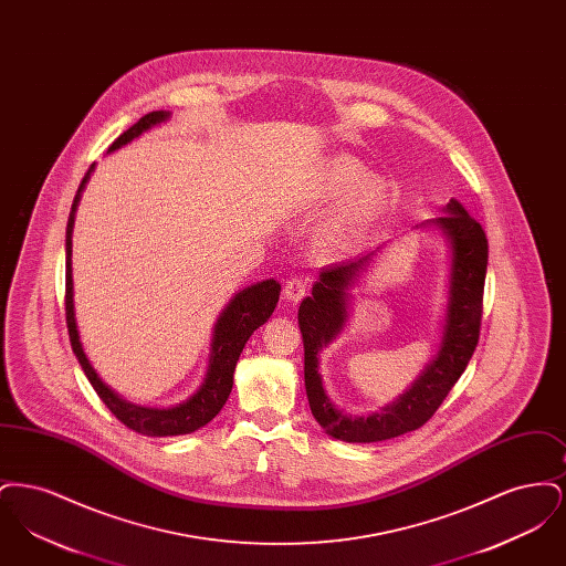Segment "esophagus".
Masks as SVG:
<instances>
[{"mask_svg":"<svg viewBox=\"0 0 566 566\" xmlns=\"http://www.w3.org/2000/svg\"><path fill=\"white\" fill-rule=\"evenodd\" d=\"M307 293V282L303 277H291L284 286V298H289L291 303H298Z\"/></svg>","mask_w":566,"mask_h":566,"instance_id":"1","label":"esophagus"}]
</instances>
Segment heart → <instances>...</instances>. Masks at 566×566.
Wrapping results in <instances>:
<instances>
[{"label": "heart", "mask_w": 566, "mask_h": 566, "mask_svg": "<svg viewBox=\"0 0 566 566\" xmlns=\"http://www.w3.org/2000/svg\"><path fill=\"white\" fill-rule=\"evenodd\" d=\"M350 157H335L324 163L310 192L314 210L344 205L316 233V252L326 259L339 256L360 242L388 208V187Z\"/></svg>", "instance_id": "heart-1"}]
</instances>
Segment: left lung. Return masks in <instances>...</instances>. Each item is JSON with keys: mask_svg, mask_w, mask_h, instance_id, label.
<instances>
[{"mask_svg": "<svg viewBox=\"0 0 566 566\" xmlns=\"http://www.w3.org/2000/svg\"><path fill=\"white\" fill-rule=\"evenodd\" d=\"M443 212L446 214L422 222V227H437L446 235L452 252L441 344L422 374L413 379L397 401L367 418H352L331 401L318 371L321 352L344 331L350 318V289L379 250L323 268L314 282L312 296H305L298 305L307 401L316 422L335 439L348 443H374L420 429L443 403L475 352L482 324L488 240L482 224L471 218L457 199H450Z\"/></svg>", "mask_w": 566, "mask_h": 566, "instance_id": "8db88e82", "label": "left lung"}]
</instances>
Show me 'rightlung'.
I'll return each instance as SVG.
<instances>
[{"mask_svg": "<svg viewBox=\"0 0 566 566\" xmlns=\"http://www.w3.org/2000/svg\"><path fill=\"white\" fill-rule=\"evenodd\" d=\"M169 118V112H150L142 116L134 127H129L120 137H116L108 148V153L118 150L120 146L129 144L135 137L153 129L155 125L165 123ZM95 165L88 167V171L82 178L78 192L72 203V212L67 218V231H65V321H67V331H70V342L72 350L76 354L81 363L84 376L88 377L91 386L99 395V399L106 403L109 411L127 427L135 432L148 434V437H171V434H189L201 427H206L216 413L227 403L231 388H233V374L235 365L240 360L245 342L250 335L270 321L277 298H280V284L275 280H263L256 282L248 289L240 291L238 295L229 301V305L222 310L214 324V335H212V352H210V365L208 374L203 377V384L199 390L187 399L185 403L176 407H144L135 405L127 399H123L118 392H114L108 384L97 376L93 365L88 363L86 354L82 350L81 335L76 326V314H74V282H72V231H74V218H76V208L81 201L82 190L86 187L91 171Z\"/></svg>", "mask_w": 566, "mask_h": 566, "instance_id": "add662e5", "label": "right lung"}]
</instances>
